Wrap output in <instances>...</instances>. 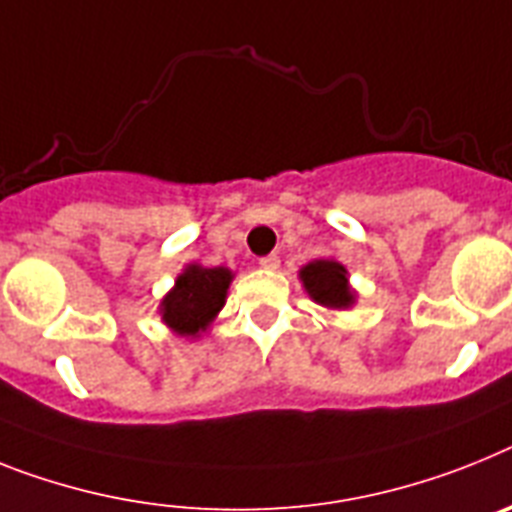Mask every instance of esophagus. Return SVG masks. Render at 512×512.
Here are the masks:
<instances>
[{
  "label": "esophagus",
  "mask_w": 512,
  "mask_h": 512,
  "mask_svg": "<svg viewBox=\"0 0 512 512\" xmlns=\"http://www.w3.org/2000/svg\"><path fill=\"white\" fill-rule=\"evenodd\" d=\"M260 268H265V270H278V268H281V257H278V255H265V257H260Z\"/></svg>",
  "instance_id": "obj_1"
}]
</instances>
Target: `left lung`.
I'll return each mask as SVG.
<instances>
[{
    "label": "left lung",
    "mask_w": 512,
    "mask_h": 512,
    "mask_svg": "<svg viewBox=\"0 0 512 512\" xmlns=\"http://www.w3.org/2000/svg\"><path fill=\"white\" fill-rule=\"evenodd\" d=\"M304 291L312 296V302L328 309H346L356 302V294L349 286V270L338 260H312L299 270Z\"/></svg>",
    "instance_id": "1"
}]
</instances>
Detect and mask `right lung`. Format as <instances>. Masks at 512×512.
<instances>
[{
  "label": "right lung",
  "mask_w": 512,
  "mask_h": 512,
  "mask_svg": "<svg viewBox=\"0 0 512 512\" xmlns=\"http://www.w3.org/2000/svg\"><path fill=\"white\" fill-rule=\"evenodd\" d=\"M234 278L229 268H203L187 265L176 276L174 289L161 299V320L176 336L197 338L210 328L221 307L226 304V291Z\"/></svg>",
  "instance_id": "1"
}]
</instances>
